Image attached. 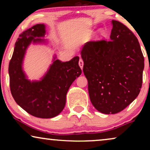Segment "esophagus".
<instances>
[{
	"mask_svg": "<svg viewBox=\"0 0 150 150\" xmlns=\"http://www.w3.org/2000/svg\"><path fill=\"white\" fill-rule=\"evenodd\" d=\"M79 64L80 67H81V68L82 69H83V65H84V62H83V59H80L79 62Z\"/></svg>",
	"mask_w": 150,
	"mask_h": 150,
	"instance_id": "1",
	"label": "esophagus"
}]
</instances>
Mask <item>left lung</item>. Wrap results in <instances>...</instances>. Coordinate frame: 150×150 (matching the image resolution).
<instances>
[{"label": "left lung", "instance_id": "left-lung-1", "mask_svg": "<svg viewBox=\"0 0 150 150\" xmlns=\"http://www.w3.org/2000/svg\"><path fill=\"white\" fill-rule=\"evenodd\" d=\"M110 40L88 42L81 54L92 104L104 114H115L141 91L144 57L139 41L121 22L112 20Z\"/></svg>", "mask_w": 150, "mask_h": 150}]
</instances>
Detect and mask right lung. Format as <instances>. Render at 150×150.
Here are the masks:
<instances>
[{
    "label": "right lung",
    "instance_id": "right-lung-1",
    "mask_svg": "<svg viewBox=\"0 0 150 150\" xmlns=\"http://www.w3.org/2000/svg\"><path fill=\"white\" fill-rule=\"evenodd\" d=\"M46 33V26L38 24L20 34L9 65L10 89L14 100L28 113L43 119L54 117L62 111L69 87L82 73L78 56L62 62L54 55L40 80L28 79L22 67L26 50L30 44H47L44 39Z\"/></svg>",
    "mask_w": 150,
    "mask_h": 150
}]
</instances>
